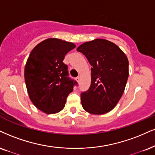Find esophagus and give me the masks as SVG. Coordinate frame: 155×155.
<instances>
[{
	"mask_svg": "<svg viewBox=\"0 0 155 155\" xmlns=\"http://www.w3.org/2000/svg\"><path fill=\"white\" fill-rule=\"evenodd\" d=\"M81 76H78V77L76 78V80H77L78 83H80V81H81Z\"/></svg>",
	"mask_w": 155,
	"mask_h": 155,
	"instance_id": "34e87169",
	"label": "esophagus"
}]
</instances>
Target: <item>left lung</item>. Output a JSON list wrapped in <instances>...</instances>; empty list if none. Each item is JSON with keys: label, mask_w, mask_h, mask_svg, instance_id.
<instances>
[{"label": "left lung", "mask_w": 155, "mask_h": 155, "mask_svg": "<svg viewBox=\"0 0 155 155\" xmlns=\"http://www.w3.org/2000/svg\"><path fill=\"white\" fill-rule=\"evenodd\" d=\"M86 57L91 68V84L81 95L85 111L101 115L117 105L129 77V60L117 45L104 39H95L77 48Z\"/></svg>", "instance_id": "left-lung-1"}]
</instances>
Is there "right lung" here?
Returning <instances> with one entry per match:
<instances>
[{
	"mask_svg": "<svg viewBox=\"0 0 155 155\" xmlns=\"http://www.w3.org/2000/svg\"><path fill=\"white\" fill-rule=\"evenodd\" d=\"M74 44L49 38L32 49L24 69V78L30 100L47 114L64 108L68 95L76 82L68 78V66L63 62Z\"/></svg>",
	"mask_w": 155,
	"mask_h": 155,
	"instance_id": "obj_1",
	"label": "right lung"
}]
</instances>
